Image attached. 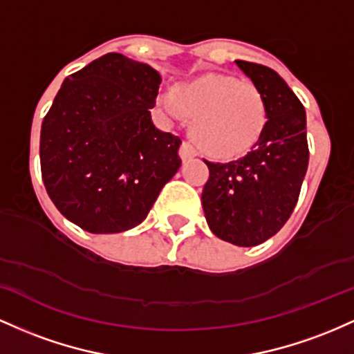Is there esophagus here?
Returning a JSON list of instances; mask_svg holds the SVG:
<instances>
[{
    "label": "esophagus",
    "mask_w": 354,
    "mask_h": 354,
    "mask_svg": "<svg viewBox=\"0 0 354 354\" xmlns=\"http://www.w3.org/2000/svg\"><path fill=\"white\" fill-rule=\"evenodd\" d=\"M178 153H180L182 160H189V158L197 156V150L190 145V142H182L180 149H178Z\"/></svg>",
    "instance_id": "34e87169"
}]
</instances>
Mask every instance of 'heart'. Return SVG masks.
I'll return each instance as SVG.
<instances>
[{"instance_id":"heart-1","label":"heart","mask_w":354,"mask_h":354,"mask_svg":"<svg viewBox=\"0 0 354 354\" xmlns=\"http://www.w3.org/2000/svg\"><path fill=\"white\" fill-rule=\"evenodd\" d=\"M162 112L182 122L194 118V137L205 153L234 158L251 150L268 124L263 91L229 75H204L178 83L160 98Z\"/></svg>"}]
</instances>
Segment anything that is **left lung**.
Wrapping results in <instances>:
<instances>
[{
  "label": "left lung",
  "instance_id": "1",
  "mask_svg": "<svg viewBox=\"0 0 354 354\" xmlns=\"http://www.w3.org/2000/svg\"><path fill=\"white\" fill-rule=\"evenodd\" d=\"M263 91L268 124L248 156L207 162L202 207L210 230L222 241L251 248L272 237L291 217L309 162L303 103L276 71L236 59Z\"/></svg>",
  "mask_w": 354,
  "mask_h": 354
}]
</instances>
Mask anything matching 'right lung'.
<instances>
[{"label":"right lung","mask_w":354,"mask_h":354,"mask_svg":"<svg viewBox=\"0 0 354 354\" xmlns=\"http://www.w3.org/2000/svg\"><path fill=\"white\" fill-rule=\"evenodd\" d=\"M160 82L147 63L106 53L63 82L43 118V184L83 230L138 225L177 174L182 140L158 130L150 115Z\"/></svg>","instance_id":"obj_1"}]
</instances>
